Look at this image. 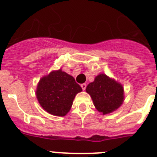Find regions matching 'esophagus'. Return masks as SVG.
<instances>
[{
    "mask_svg": "<svg viewBox=\"0 0 157 157\" xmlns=\"http://www.w3.org/2000/svg\"><path fill=\"white\" fill-rule=\"evenodd\" d=\"M80 86H81V87H82V89H83V90H85L86 87H87V84H86V83H82V84Z\"/></svg>",
    "mask_w": 157,
    "mask_h": 157,
    "instance_id": "1",
    "label": "esophagus"
}]
</instances>
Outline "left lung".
<instances>
[{
    "label": "left lung",
    "mask_w": 157,
    "mask_h": 157,
    "mask_svg": "<svg viewBox=\"0 0 157 157\" xmlns=\"http://www.w3.org/2000/svg\"><path fill=\"white\" fill-rule=\"evenodd\" d=\"M95 108L103 115L115 112L123 104L124 88L121 83L105 74H99L87 86Z\"/></svg>",
    "instance_id": "obj_1"
}]
</instances>
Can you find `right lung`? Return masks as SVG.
Returning <instances> with one entry per match:
<instances>
[{
  "instance_id": "obj_1",
  "label": "right lung",
  "mask_w": 157,
  "mask_h": 157,
  "mask_svg": "<svg viewBox=\"0 0 157 157\" xmlns=\"http://www.w3.org/2000/svg\"><path fill=\"white\" fill-rule=\"evenodd\" d=\"M81 91V87L74 77L59 69L40 79L36 94L45 112L56 116H65L70 112L75 96Z\"/></svg>"
}]
</instances>
